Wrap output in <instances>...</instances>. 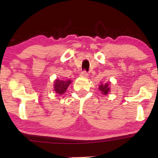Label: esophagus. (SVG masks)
Segmentation results:
<instances>
[{
	"label": "esophagus",
	"instance_id": "obj_1",
	"mask_svg": "<svg viewBox=\"0 0 158 158\" xmlns=\"http://www.w3.org/2000/svg\"><path fill=\"white\" fill-rule=\"evenodd\" d=\"M80 76L81 77H87L88 76V73H87L86 70H83L80 73Z\"/></svg>",
	"mask_w": 158,
	"mask_h": 158
}]
</instances>
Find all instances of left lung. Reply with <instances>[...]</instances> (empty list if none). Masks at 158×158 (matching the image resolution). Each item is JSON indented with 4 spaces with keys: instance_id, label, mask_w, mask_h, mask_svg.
Segmentation results:
<instances>
[{
    "instance_id": "left-lung-1",
    "label": "left lung",
    "mask_w": 158,
    "mask_h": 158,
    "mask_svg": "<svg viewBox=\"0 0 158 158\" xmlns=\"http://www.w3.org/2000/svg\"><path fill=\"white\" fill-rule=\"evenodd\" d=\"M108 85H109L108 83H106V85L101 84L100 85H99V90H101V92H102V94H103V95H105V94H108V92L110 91V88Z\"/></svg>"
}]
</instances>
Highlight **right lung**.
Here are the masks:
<instances>
[{
	"instance_id": "obj_1",
	"label": "right lung",
	"mask_w": 158,
	"mask_h": 158,
	"mask_svg": "<svg viewBox=\"0 0 158 158\" xmlns=\"http://www.w3.org/2000/svg\"><path fill=\"white\" fill-rule=\"evenodd\" d=\"M71 81H62L59 79H56L54 84V90L58 94H63L66 91L67 88L70 84Z\"/></svg>"
}]
</instances>
